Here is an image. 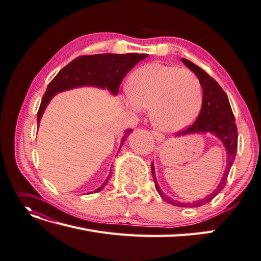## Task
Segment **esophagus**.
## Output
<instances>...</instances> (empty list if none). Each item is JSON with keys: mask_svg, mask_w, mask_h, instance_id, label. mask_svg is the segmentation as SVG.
Instances as JSON below:
<instances>
[{"mask_svg": "<svg viewBox=\"0 0 261 261\" xmlns=\"http://www.w3.org/2000/svg\"><path fill=\"white\" fill-rule=\"evenodd\" d=\"M152 135L158 142H162L164 140V136L162 135V133H160L159 131H152Z\"/></svg>", "mask_w": 261, "mask_h": 261, "instance_id": "esophagus-1", "label": "esophagus"}]
</instances>
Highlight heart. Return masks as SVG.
Here are the masks:
<instances>
[{
    "instance_id": "b5f03b06",
    "label": "heart",
    "mask_w": 261,
    "mask_h": 261,
    "mask_svg": "<svg viewBox=\"0 0 261 261\" xmlns=\"http://www.w3.org/2000/svg\"><path fill=\"white\" fill-rule=\"evenodd\" d=\"M203 99V87L194 72L153 63L132 73L124 101L132 110L149 109L158 129L177 132L195 121Z\"/></svg>"
}]
</instances>
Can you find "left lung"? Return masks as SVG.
<instances>
[{
    "label": "left lung",
    "mask_w": 261,
    "mask_h": 261,
    "mask_svg": "<svg viewBox=\"0 0 261 261\" xmlns=\"http://www.w3.org/2000/svg\"><path fill=\"white\" fill-rule=\"evenodd\" d=\"M182 62L184 63L185 66H188L199 79V82L203 87L204 99L202 109H200L196 121L193 123L190 128L182 132L176 133L175 137L206 132H210L212 135L216 136L220 141L223 142L226 149L227 158L225 172L218 186L210 195H207L206 197L199 200H195V202L193 203H179L177 200H174L168 195H165V193H163L162 190L160 189L155 177V170L153 162L151 163V169L153 179H154L155 189L159 193V195L161 196L162 199L165 200L166 203L178 207H198L206 203H210L211 200L225 188L227 176L229 174L230 168L233 161H235V156L237 153L238 133L237 126L235 123V117H233L228 97H227L225 91L222 89V87L217 84L215 79L212 78L208 73L204 71L202 68H199V67L196 66L194 63H192L185 58H182Z\"/></svg>",
    "instance_id": "obj_1"
}]
</instances>
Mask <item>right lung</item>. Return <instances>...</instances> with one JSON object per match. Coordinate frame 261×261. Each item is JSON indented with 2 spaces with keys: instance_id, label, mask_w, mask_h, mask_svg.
<instances>
[{
  "instance_id": "add662e5",
  "label": "right lung",
  "mask_w": 261,
  "mask_h": 261,
  "mask_svg": "<svg viewBox=\"0 0 261 261\" xmlns=\"http://www.w3.org/2000/svg\"><path fill=\"white\" fill-rule=\"evenodd\" d=\"M146 56H148L146 54H97L80 56L73 59L57 73L47 86L37 112V125H39L46 107L51 98L57 95V92L78 88V87L91 86L108 89L112 95L117 96L120 84L122 83L126 73ZM131 132V129L125 130L121 139V144ZM110 176L111 174L108 175L103 184L95 192L101 191L108 183Z\"/></svg>"
}]
</instances>
